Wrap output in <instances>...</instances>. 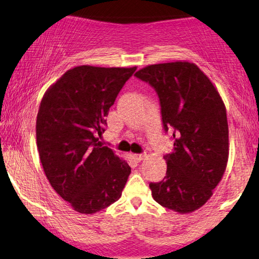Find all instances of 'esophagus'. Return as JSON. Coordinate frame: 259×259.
I'll return each instance as SVG.
<instances>
[{
    "mask_svg": "<svg viewBox=\"0 0 259 259\" xmlns=\"http://www.w3.org/2000/svg\"><path fill=\"white\" fill-rule=\"evenodd\" d=\"M134 158H135L137 161H142L143 159L146 158V153H142V154H135V155H134Z\"/></svg>",
    "mask_w": 259,
    "mask_h": 259,
    "instance_id": "1",
    "label": "esophagus"
}]
</instances>
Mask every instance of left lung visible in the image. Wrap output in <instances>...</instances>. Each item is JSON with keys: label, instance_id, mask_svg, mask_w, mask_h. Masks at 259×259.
Listing matches in <instances>:
<instances>
[{"label": "left lung", "instance_id": "left-lung-1", "mask_svg": "<svg viewBox=\"0 0 259 259\" xmlns=\"http://www.w3.org/2000/svg\"><path fill=\"white\" fill-rule=\"evenodd\" d=\"M135 76L155 90L165 133L173 150L165 154L167 171L150 183L162 207L191 212L211 197L228 160V123L220 94L197 65L189 62L153 64Z\"/></svg>", "mask_w": 259, "mask_h": 259}]
</instances>
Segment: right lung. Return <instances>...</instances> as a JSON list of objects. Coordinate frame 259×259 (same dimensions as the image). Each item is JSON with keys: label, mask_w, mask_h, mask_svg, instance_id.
Masks as SVG:
<instances>
[{"label": "right lung", "mask_w": 259, "mask_h": 259, "mask_svg": "<svg viewBox=\"0 0 259 259\" xmlns=\"http://www.w3.org/2000/svg\"><path fill=\"white\" fill-rule=\"evenodd\" d=\"M135 70L80 65L42 97L35 125L42 168L55 191L81 214L118 201L132 172L99 137L110 107Z\"/></svg>", "instance_id": "add662e5"}]
</instances>
